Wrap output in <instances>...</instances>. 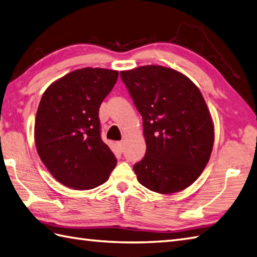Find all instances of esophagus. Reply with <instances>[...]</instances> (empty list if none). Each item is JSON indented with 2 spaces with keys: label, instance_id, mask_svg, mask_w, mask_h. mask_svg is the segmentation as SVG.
<instances>
[{
  "label": "esophagus",
  "instance_id": "esophagus-1",
  "mask_svg": "<svg viewBox=\"0 0 257 257\" xmlns=\"http://www.w3.org/2000/svg\"><path fill=\"white\" fill-rule=\"evenodd\" d=\"M117 147H118L119 152H123V142H118V143H117Z\"/></svg>",
  "mask_w": 257,
  "mask_h": 257
}]
</instances>
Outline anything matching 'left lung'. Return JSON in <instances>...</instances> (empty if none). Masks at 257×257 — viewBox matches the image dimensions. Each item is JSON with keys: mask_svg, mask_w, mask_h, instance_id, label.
Instances as JSON below:
<instances>
[{"mask_svg": "<svg viewBox=\"0 0 257 257\" xmlns=\"http://www.w3.org/2000/svg\"><path fill=\"white\" fill-rule=\"evenodd\" d=\"M119 75L143 117L146 153L133 166L138 180L164 195L186 189L207 166L214 142L200 90L185 75L163 66Z\"/></svg>", "mask_w": 257, "mask_h": 257, "instance_id": "obj_1", "label": "left lung"}]
</instances>
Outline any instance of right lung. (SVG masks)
<instances>
[{"label": "right lung", "instance_id": "1", "mask_svg": "<svg viewBox=\"0 0 257 257\" xmlns=\"http://www.w3.org/2000/svg\"><path fill=\"white\" fill-rule=\"evenodd\" d=\"M118 77L115 70L82 68L51 83L39 102L35 143L60 184L93 189L109 179L116 158L101 140L99 109Z\"/></svg>", "mask_w": 257, "mask_h": 257}]
</instances>
